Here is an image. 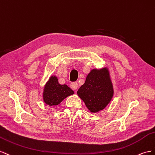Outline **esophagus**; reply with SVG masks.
<instances>
[{
    "instance_id": "esophagus-1",
    "label": "esophagus",
    "mask_w": 155,
    "mask_h": 155,
    "mask_svg": "<svg viewBox=\"0 0 155 155\" xmlns=\"http://www.w3.org/2000/svg\"><path fill=\"white\" fill-rule=\"evenodd\" d=\"M70 86H71V88L72 90H76L78 86V83L76 82H73L72 83H71L70 84Z\"/></svg>"
}]
</instances>
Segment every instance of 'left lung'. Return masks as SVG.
I'll return each mask as SVG.
<instances>
[{"instance_id":"1","label":"left lung","mask_w":155,"mask_h":155,"mask_svg":"<svg viewBox=\"0 0 155 155\" xmlns=\"http://www.w3.org/2000/svg\"><path fill=\"white\" fill-rule=\"evenodd\" d=\"M77 94L90 112L95 113L104 109L114 94L108 69H93L87 74L85 83L78 89Z\"/></svg>"}]
</instances>
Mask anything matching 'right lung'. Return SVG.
Instances as JSON below:
<instances>
[{"label": "right lung", "mask_w": 155, "mask_h": 155, "mask_svg": "<svg viewBox=\"0 0 155 155\" xmlns=\"http://www.w3.org/2000/svg\"><path fill=\"white\" fill-rule=\"evenodd\" d=\"M74 91L67 85H61L55 76L50 77L43 91V101L49 106H56Z\"/></svg>", "instance_id": "obj_1"}]
</instances>
